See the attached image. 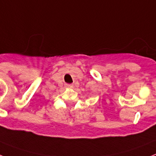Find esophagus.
Masks as SVG:
<instances>
[{
	"instance_id": "1",
	"label": "esophagus",
	"mask_w": 156,
	"mask_h": 156,
	"mask_svg": "<svg viewBox=\"0 0 156 156\" xmlns=\"http://www.w3.org/2000/svg\"><path fill=\"white\" fill-rule=\"evenodd\" d=\"M66 88H72V87H73V85L66 84Z\"/></svg>"
}]
</instances>
